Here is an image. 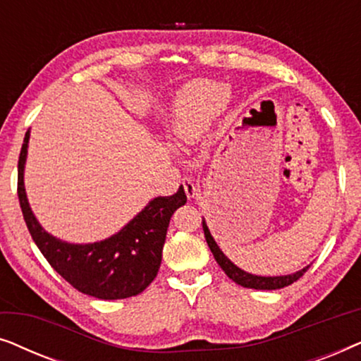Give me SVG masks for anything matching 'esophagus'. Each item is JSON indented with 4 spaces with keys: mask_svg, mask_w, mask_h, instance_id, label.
Returning <instances> with one entry per match:
<instances>
[{
    "mask_svg": "<svg viewBox=\"0 0 361 361\" xmlns=\"http://www.w3.org/2000/svg\"><path fill=\"white\" fill-rule=\"evenodd\" d=\"M182 187H184L187 199H194V197L197 195L195 182L192 180V179H189V177H184V179H182Z\"/></svg>",
    "mask_w": 361,
    "mask_h": 361,
    "instance_id": "esophagus-1",
    "label": "esophagus"
}]
</instances>
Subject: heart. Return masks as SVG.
I'll return each mask as SVG.
<instances>
[{"instance_id": "heart-1", "label": "heart", "mask_w": 361, "mask_h": 361, "mask_svg": "<svg viewBox=\"0 0 361 361\" xmlns=\"http://www.w3.org/2000/svg\"><path fill=\"white\" fill-rule=\"evenodd\" d=\"M226 98V88L212 82L195 83L182 92L171 115L169 133L174 145H194L221 111Z\"/></svg>"}]
</instances>
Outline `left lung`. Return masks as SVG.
I'll return each instance as SVG.
<instances>
[{
  "label": "left lung",
  "instance_id": "8db88e82",
  "mask_svg": "<svg viewBox=\"0 0 361 361\" xmlns=\"http://www.w3.org/2000/svg\"><path fill=\"white\" fill-rule=\"evenodd\" d=\"M202 226H204V233H205V240L209 243V248L212 253H214V258L216 259V263L220 264V268L225 271V274L228 276L231 281H235L236 284L243 286V288H250V289H263V290H273V289H281L286 288V286L293 284L294 281H298L300 276H302L305 271L309 269V266H305L300 271H295L293 274H286V276H256L251 273H246L241 268H238L235 263L226 258L224 255V251L219 248L216 241L212 236L209 226H207L205 220H202Z\"/></svg>",
  "mask_w": 361,
  "mask_h": 361
}]
</instances>
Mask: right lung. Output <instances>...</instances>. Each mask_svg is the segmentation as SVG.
Returning <instances> with one entry per match:
<instances>
[{
  "mask_svg": "<svg viewBox=\"0 0 361 361\" xmlns=\"http://www.w3.org/2000/svg\"><path fill=\"white\" fill-rule=\"evenodd\" d=\"M29 131L18 162V197L34 243L49 264L80 293L103 300L126 299L154 281L162 259L167 226L187 202L184 187L171 197H156L118 233L95 243H68L47 233L34 216L24 189Z\"/></svg>",
  "mask_w": 361,
  "mask_h": 361,
  "instance_id": "right-lung-1",
  "label": "right lung"
}]
</instances>
